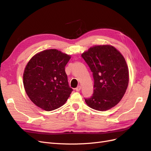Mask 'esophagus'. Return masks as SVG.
Masks as SVG:
<instances>
[{"label":"esophagus","mask_w":151,"mask_h":151,"mask_svg":"<svg viewBox=\"0 0 151 151\" xmlns=\"http://www.w3.org/2000/svg\"><path fill=\"white\" fill-rule=\"evenodd\" d=\"M81 89V86H77V88H76V91H79Z\"/></svg>","instance_id":"34e87169"}]
</instances>
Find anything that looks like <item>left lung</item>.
<instances>
[{
    "label": "left lung",
    "mask_w": 151,
    "mask_h": 151,
    "mask_svg": "<svg viewBox=\"0 0 151 151\" xmlns=\"http://www.w3.org/2000/svg\"><path fill=\"white\" fill-rule=\"evenodd\" d=\"M94 79L93 94L84 98L96 110L106 111L120 102L129 84V69L124 57L109 45L90 48L82 54Z\"/></svg>",
    "instance_id": "8db88e82"
}]
</instances>
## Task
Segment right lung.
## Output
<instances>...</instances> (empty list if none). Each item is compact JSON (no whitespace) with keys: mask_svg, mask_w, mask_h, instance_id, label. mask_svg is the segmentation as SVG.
Listing matches in <instances>:
<instances>
[{"mask_svg":"<svg viewBox=\"0 0 151 151\" xmlns=\"http://www.w3.org/2000/svg\"><path fill=\"white\" fill-rule=\"evenodd\" d=\"M70 58L65 53L50 49L36 54L29 61L23 84L27 95L36 106L52 111L67 101L73 91L65 71Z\"/></svg>","mask_w":151,"mask_h":151,"instance_id":"add662e5","label":"right lung"}]
</instances>
